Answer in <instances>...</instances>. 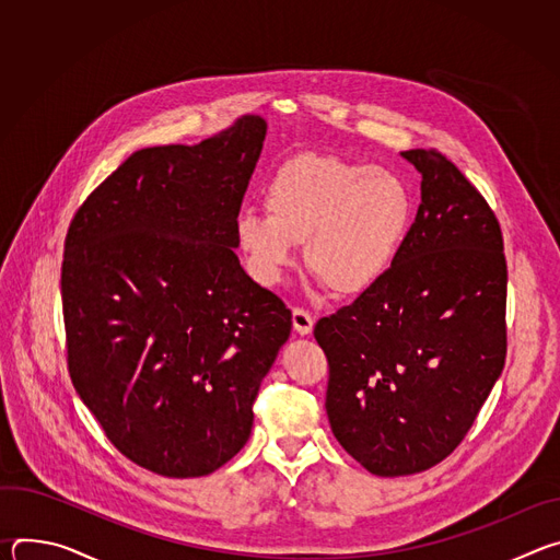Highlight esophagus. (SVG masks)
<instances>
[{
  "mask_svg": "<svg viewBox=\"0 0 560 560\" xmlns=\"http://www.w3.org/2000/svg\"><path fill=\"white\" fill-rule=\"evenodd\" d=\"M292 326H294L296 335L307 337L312 332V328H314V316L307 310H303V307H294L292 310Z\"/></svg>",
  "mask_w": 560,
  "mask_h": 560,
  "instance_id": "obj_1",
  "label": "esophagus"
}]
</instances>
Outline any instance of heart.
<instances>
[{"label":"heart","instance_id":"1","mask_svg":"<svg viewBox=\"0 0 560 560\" xmlns=\"http://www.w3.org/2000/svg\"><path fill=\"white\" fill-rule=\"evenodd\" d=\"M266 212L234 219V242L250 277L275 288L305 244V264L332 292L372 290L394 266L408 236L415 199L408 182L381 166L332 154H299L264 192Z\"/></svg>","mask_w":560,"mask_h":560}]
</instances>
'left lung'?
Wrapping results in <instances>:
<instances>
[{"instance_id": "8db88e82", "label": "left lung", "mask_w": 560, "mask_h": 560, "mask_svg": "<svg viewBox=\"0 0 560 560\" xmlns=\"http://www.w3.org/2000/svg\"><path fill=\"white\" fill-rule=\"evenodd\" d=\"M421 206L389 272L322 318L326 412L343 450L376 476L441 463L499 381L508 266L494 212L450 159L406 150Z\"/></svg>"}]
</instances>
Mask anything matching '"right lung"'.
<instances>
[{"label":"right lung","mask_w":560,"mask_h":560,"mask_svg":"<svg viewBox=\"0 0 560 560\" xmlns=\"http://www.w3.org/2000/svg\"><path fill=\"white\" fill-rule=\"evenodd\" d=\"M268 124L132 152L77 210L61 264L68 368L132 463L206 476L246 445L253 404L292 330L234 255V219Z\"/></svg>","instance_id":"1"}]
</instances>
